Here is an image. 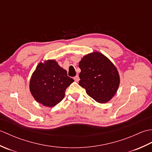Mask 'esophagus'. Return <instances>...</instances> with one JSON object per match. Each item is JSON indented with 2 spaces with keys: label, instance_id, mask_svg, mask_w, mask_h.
<instances>
[{
  "label": "esophagus",
  "instance_id": "1",
  "mask_svg": "<svg viewBox=\"0 0 152 152\" xmlns=\"http://www.w3.org/2000/svg\"><path fill=\"white\" fill-rule=\"evenodd\" d=\"M74 80H75V82H79V80H80L79 76H76L75 77H74Z\"/></svg>",
  "mask_w": 152,
  "mask_h": 152
}]
</instances>
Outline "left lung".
<instances>
[{"mask_svg": "<svg viewBox=\"0 0 152 152\" xmlns=\"http://www.w3.org/2000/svg\"><path fill=\"white\" fill-rule=\"evenodd\" d=\"M79 85L99 103L108 102L115 94L120 79L116 67L99 52L89 53L79 63Z\"/></svg>", "mask_w": 152, "mask_h": 152, "instance_id": "1", "label": "left lung"}]
</instances>
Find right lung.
I'll list each match as a JSON object with an SVG mask.
<instances>
[{
  "label": "right lung",
  "instance_id": "obj_1",
  "mask_svg": "<svg viewBox=\"0 0 152 152\" xmlns=\"http://www.w3.org/2000/svg\"><path fill=\"white\" fill-rule=\"evenodd\" d=\"M74 82L55 60L38 64L30 80V91L36 101L53 107L63 99L66 89Z\"/></svg>",
  "mask_w": 152,
  "mask_h": 152
}]
</instances>
